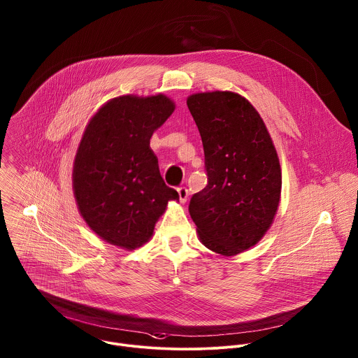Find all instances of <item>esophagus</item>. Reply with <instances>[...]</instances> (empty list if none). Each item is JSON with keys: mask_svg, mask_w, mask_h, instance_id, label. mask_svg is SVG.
I'll list each match as a JSON object with an SVG mask.
<instances>
[{"mask_svg": "<svg viewBox=\"0 0 358 358\" xmlns=\"http://www.w3.org/2000/svg\"><path fill=\"white\" fill-rule=\"evenodd\" d=\"M178 196H180V202L184 205L185 202H187V199H188V189L185 188V187H180L178 189Z\"/></svg>", "mask_w": 358, "mask_h": 358, "instance_id": "34e87169", "label": "esophagus"}]
</instances>
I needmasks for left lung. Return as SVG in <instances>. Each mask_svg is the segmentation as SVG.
I'll use <instances>...</instances> for the list:
<instances>
[{
    "label": "left lung",
    "instance_id": "obj_1",
    "mask_svg": "<svg viewBox=\"0 0 358 358\" xmlns=\"http://www.w3.org/2000/svg\"><path fill=\"white\" fill-rule=\"evenodd\" d=\"M187 106L199 129L208 185L189 202L201 243L233 257L271 229L282 194V169L255 107L234 92H201Z\"/></svg>",
    "mask_w": 358,
    "mask_h": 358
}]
</instances>
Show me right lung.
I'll return each instance as SVG.
<instances>
[{"label":"right lung","mask_w":358,"mask_h":358,"mask_svg":"<svg viewBox=\"0 0 358 358\" xmlns=\"http://www.w3.org/2000/svg\"><path fill=\"white\" fill-rule=\"evenodd\" d=\"M176 110L166 94L118 96L89 120L72 170L78 210L101 240L136 250L178 192L160 176L150 138Z\"/></svg>","instance_id":"1"}]
</instances>
